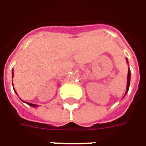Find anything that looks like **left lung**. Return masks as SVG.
<instances>
[{
  "label": "left lung",
  "instance_id": "1",
  "mask_svg": "<svg viewBox=\"0 0 146 146\" xmlns=\"http://www.w3.org/2000/svg\"><path fill=\"white\" fill-rule=\"evenodd\" d=\"M130 79H131V70L130 69L128 70V74H127V91H126L125 95L127 94V92H128L129 86H130Z\"/></svg>",
  "mask_w": 146,
  "mask_h": 146
}]
</instances>
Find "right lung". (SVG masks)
Here are the masks:
<instances>
[{"instance_id":"right-lung-1","label":"right lung","mask_w":146,"mask_h":146,"mask_svg":"<svg viewBox=\"0 0 146 146\" xmlns=\"http://www.w3.org/2000/svg\"><path fill=\"white\" fill-rule=\"evenodd\" d=\"M12 76H13V71H12ZM12 85H13V84H12ZM27 104L30 106H33V107H35V106H37L36 105H34V104H31V103H29V102H27Z\"/></svg>"}]
</instances>
